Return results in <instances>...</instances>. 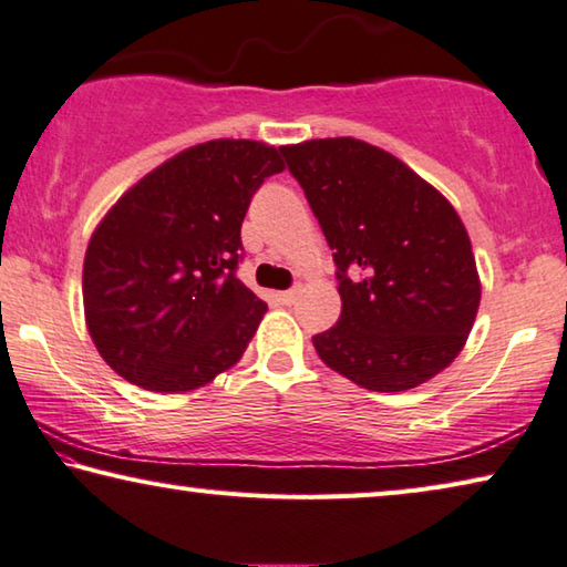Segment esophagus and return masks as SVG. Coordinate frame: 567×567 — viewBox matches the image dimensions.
Listing matches in <instances>:
<instances>
[{
  "mask_svg": "<svg viewBox=\"0 0 567 567\" xmlns=\"http://www.w3.org/2000/svg\"><path fill=\"white\" fill-rule=\"evenodd\" d=\"M296 293H299L296 289H291V291H281V293H278V301H281L284 306H291V303L296 301Z\"/></svg>",
  "mask_w": 567,
  "mask_h": 567,
  "instance_id": "esophagus-1",
  "label": "esophagus"
}]
</instances>
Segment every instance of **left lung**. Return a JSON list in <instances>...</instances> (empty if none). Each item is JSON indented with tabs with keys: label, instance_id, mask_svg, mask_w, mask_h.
I'll use <instances>...</instances> for the list:
<instances>
[{
	"label": "left lung",
	"instance_id": "8db88e82",
	"mask_svg": "<svg viewBox=\"0 0 567 567\" xmlns=\"http://www.w3.org/2000/svg\"><path fill=\"white\" fill-rule=\"evenodd\" d=\"M337 264L341 317L321 361L371 392L447 369L480 309L472 244L452 203L392 153L357 137L284 145Z\"/></svg>",
	"mask_w": 567,
	"mask_h": 567
}]
</instances>
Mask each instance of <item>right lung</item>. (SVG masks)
Returning a JSON list of instances; mask_svg holds the SVG:
<instances>
[{"mask_svg":"<svg viewBox=\"0 0 567 567\" xmlns=\"http://www.w3.org/2000/svg\"><path fill=\"white\" fill-rule=\"evenodd\" d=\"M274 145L208 141L173 155L97 223L82 268L87 331L107 367L147 392H190L244 357L266 303L236 278L240 223Z\"/></svg>","mask_w":567,"mask_h":567,"instance_id":"obj_1","label":"right lung"}]
</instances>
